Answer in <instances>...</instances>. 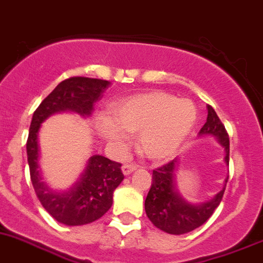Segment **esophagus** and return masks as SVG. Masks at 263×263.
<instances>
[{"instance_id":"esophagus-1","label":"esophagus","mask_w":263,"mask_h":263,"mask_svg":"<svg viewBox=\"0 0 263 263\" xmlns=\"http://www.w3.org/2000/svg\"><path fill=\"white\" fill-rule=\"evenodd\" d=\"M137 168H138L137 164H134V163H125L123 167H121V171H123L124 175L128 176V175H130L133 171H135V170H137Z\"/></svg>"}]
</instances>
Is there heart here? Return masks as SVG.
Returning <instances> with one entry per match:
<instances>
[{"label": "heart", "instance_id": "heart-1", "mask_svg": "<svg viewBox=\"0 0 263 263\" xmlns=\"http://www.w3.org/2000/svg\"><path fill=\"white\" fill-rule=\"evenodd\" d=\"M111 118H100L97 128L116 153L129 145L128 133H138V149L148 159L167 161L177 153L196 120L190 100L163 91H148L118 100Z\"/></svg>", "mask_w": 263, "mask_h": 263}]
</instances>
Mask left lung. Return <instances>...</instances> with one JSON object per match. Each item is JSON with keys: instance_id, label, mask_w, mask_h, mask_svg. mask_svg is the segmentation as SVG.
Returning <instances> with one entry per match:
<instances>
[{"instance_id": "8db88e82", "label": "left lung", "mask_w": 263, "mask_h": 263, "mask_svg": "<svg viewBox=\"0 0 263 263\" xmlns=\"http://www.w3.org/2000/svg\"><path fill=\"white\" fill-rule=\"evenodd\" d=\"M199 135L216 137L218 143L226 151L224 161L229 164L228 133L210 105H208L206 123L200 129ZM176 168L177 159L175 158L170 163L154 170L144 208L147 216L157 228L168 234L178 235L199 228L213 215L223 199L229 176L226 178L223 190L219 191L212 200L195 204L183 199L176 187Z\"/></svg>"}]
</instances>
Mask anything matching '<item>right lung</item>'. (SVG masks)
Masks as SVG:
<instances>
[{"mask_svg":"<svg viewBox=\"0 0 263 263\" xmlns=\"http://www.w3.org/2000/svg\"><path fill=\"white\" fill-rule=\"evenodd\" d=\"M109 85V81L97 78L64 80L43 100L32 115L26 143L32 187L43 208L57 221L66 226L92 223L111 208L114 191L124 180L121 164L95 154L71 187L63 191L53 190L43 181L39 168V129L43 121L55 112L71 111L83 118L90 116L95 102L101 99Z\"/></svg>","mask_w":263,"mask_h":263,"instance_id":"obj_1","label":"right lung"}]
</instances>
